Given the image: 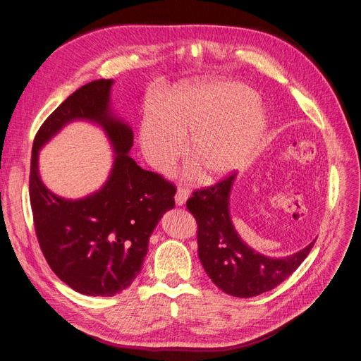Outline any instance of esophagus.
I'll use <instances>...</instances> for the list:
<instances>
[{
    "label": "esophagus",
    "instance_id": "esophagus-1",
    "mask_svg": "<svg viewBox=\"0 0 361 361\" xmlns=\"http://www.w3.org/2000/svg\"><path fill=\"white\" fill-rule=\"evenodd\" d=\"M187 199H188V191L185 188H179L176 195H174V200H176L178 206H183L185 202H187Z\"/></svg>",
    "mask_w": 361,
    "mask_h": 361
}]
</instances>
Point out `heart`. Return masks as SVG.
Masks as SVG:
<instances>
[{
    "instance_id": "heart-1",
    "label": "heart",
    "mask_w": 361,
    "mask_h": 361,
    "mask_svg": "<svg viewBox=\"0 0 361 361\" xmlns=\"http://www.w3.org/2000/svg\"><path fill=\"white\" fill-rule=\"evenodd\" d=\"M256 93L239 82L178 85L145 118L141 150L158 170L183 154L206 180H216L247 166L268 128Z\"/></svg>"
}]
</instances>
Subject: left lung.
Listing matches in <instances>:
<instances>
[{
    "label": "left lung",
    "mask_w": 361,
    "mask_h": 361,
    "mask_svg": "<svg viewBox=\"0 0 361 361\" xmlns=\"http://www.w3.org/2000/svg\"><path fill=\"white\" fill-rule=\"evenodd\" d=\"M236 173L214 187L197 190L187 207L197 221L199 257L206 274L223 292L251 298L285 281L309 256L314 244L285 257H271L247 245L231 216V192Z\"/></svg>",
    "instance_id": "8db88e82"
}]
</instances>
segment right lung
I'll list each match as a JSON object with an SVG mask.
<instances>
[{"mask_svg": "<svg viewBox=\"0 0 361 361\" xmlns=\"http://www.w3.org/2000/svg\"><path fill=\"white\" fill-rule=\"evenodd\" d=\"M113 80H96L73 92L36 134L30 169V202L36 235L48 265L73 290L113 297L138 276L149 238L162 215L174 207L176 187L143 170L128 154L130 126L111 110ZM75 119L101 126L115 152L103 187L71 201L48 190L38 173V150Z\"/></svg>", "mask_w": 361, "mask_h": 361, "instance_id": "add662e5", "label": "right lung"}]
</instances>
